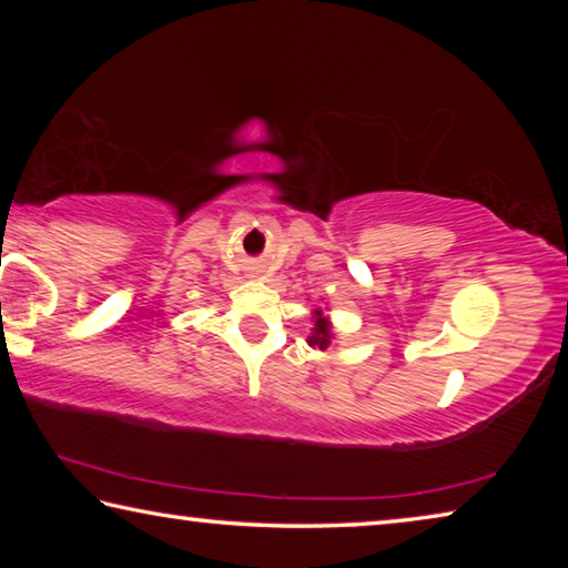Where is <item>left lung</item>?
<instances>
[{"mask_svg": "<svg viewBox=\"0 0 568 568\" xmlns=\"http://www.w3.org/2000/svg\"><path fill=\"white\" fill-rule=\"evenodd\" d=\"M313 321H315V325H313V333L307 335V345H311V348L328 351L333 338H335L331 318H325V313L321 311V307H315V311H313Z\"/></svg>", "mask_w": 568, "mask_h": 568, "instance_id": "8db88e82", "label": "left lung"}]
</instances>
